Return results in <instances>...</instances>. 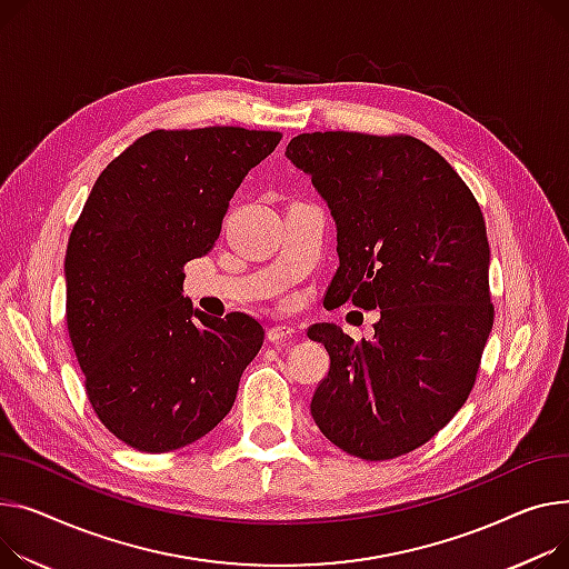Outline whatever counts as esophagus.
<instances>
[{
	"instance_id": "esophagus-1",
	"label": "esophagus",
	"mask_w": 569,
	"mask_h": 569,
	"mask_svg": "<svg viewBox=\"0 0 569 569\" xmlns=\"http://www.w3.org/2000/svg\"><path fill=\"white\" fill-rule=\"evenodd\" d=\"M268 340L270 343H292V340H297V329L295 327H288V325H277V327H270L268 331Z\"/></svg>"
}]
</instances>
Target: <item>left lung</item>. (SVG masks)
<instances>
[{
	"instance_id": "8db88e82",
	"label": "left lung",
	"mask_w": 569,
	"mask_h": 569,
	"mask_svg": "<svg viewBox=\"0 0 569 569\" xmlns=\"http://www.w3.org/2000/svg\"><path fill=\"white\" fill-rule=\"evenodd\" d=\"M286 156L336 221L340 264L325 299L382 313L361 343L329 322L309 329L329 352L311 416L355 458H400L430 441L476 385L495 325L480 206L409 134L305 132Z\"/></svg>"
}]
</instances>
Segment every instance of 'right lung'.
Wrapping results in <instances>:
<instances>
[{"mask_svg": "<svg viewBox=\"0 0 569 569\" xmlns=\"http://www.w3.org/2000/svg\"><path fill=\"white\" fill-rule=\"evenodd\" d=\"M281 132L153 130L98 176L66 249V322L102 426L143 452L208 435L231 411L264 331L182 297L244 176Z\"/></svg>", "mask_w": 569, "mask_h": 569, "instance_id": "add662e5", "label": "right lung"}]
</instances>
